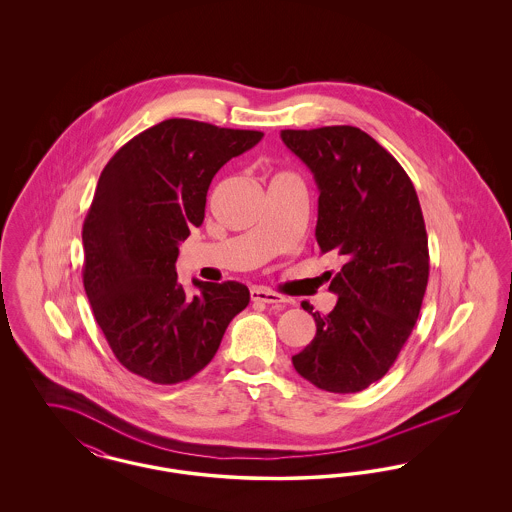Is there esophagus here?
Masks as SVG:
<instances>
[{
	"label": "esophagus",
	"mask_w": 512,
	"mask_h": 512,
	"mask_svg": "<svg viewBox=\"0 0 512 512\" xmlns=\"http://www.w3.org/2000/svg\"><path fill=\"white\" fill-rule=\"evenodd\" d=\"M251 301H261V303H268V305H284L286 297H282L280 293L263 290V288H253L251 290Z\"/></svg>",
	"instance_id": "esophagus-1"
}]
</instances>
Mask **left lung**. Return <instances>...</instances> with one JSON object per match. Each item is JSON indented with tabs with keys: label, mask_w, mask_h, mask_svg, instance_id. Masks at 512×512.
I'll return each mask as SVG.
<instances>
[{
	"label": "left lung",
	"mask_w": 512,
	"mask_h": 512,
	"mask_svg": "<svg viewBox=\"0 0 512 512\" xmlns=\"http://www.w3.org/2000/svg\"><path fill=\"white\" fill-rule=\"evenodd\" d=\"M282 142L317 182V244L343 267L330 282L338 303L313 313L317 336L293 355L307 382L357 393L378 382L413 332L430 255L413 182L384 147L355 126L282 130Z\"/></svg>",
	"instance_id": "left-lung-1"
}]
</instances>
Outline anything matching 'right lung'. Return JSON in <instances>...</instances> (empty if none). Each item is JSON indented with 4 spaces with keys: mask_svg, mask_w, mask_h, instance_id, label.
Wrapping results in <instances>:
<instances>
[{
    "mask_svg": "<svg viewBox=\"0 0 512 512\" xmlns=\"http://www.w3.org/2000/svg\"><path fill=\"white\" fill-rule=\"evenodd\" d=\"M263 132L169 119L132 138L99 176L84 220L82 280L124 368L153 384L190 380L211 363L249 303L240 282H178V245L205 219L213 176Z\"/></svg>",
    "mask_w": 512,
    "mask_h": 512,
    "instance_id": "right-lung-1",
    "label": "right lung"
}]
</instances>
